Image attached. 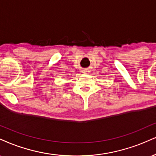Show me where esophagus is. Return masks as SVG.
<instances>
[{
  "mask_svg": "<svg viewBox=\"0 0 156 156\" xmlns=\"http://www.w3.org/2000/svg\"><path fill=\"white\" fill-rule=\"evenodd\" d=\"M89 71L88 70H83L81 71V73H83V74H88V73H89Z\"/></svg>",
  "mask_w": 156,
  "mask_h": 156,
  "instance_id": "obj_1",
  "label": "esophagus"
}]
</instances>
